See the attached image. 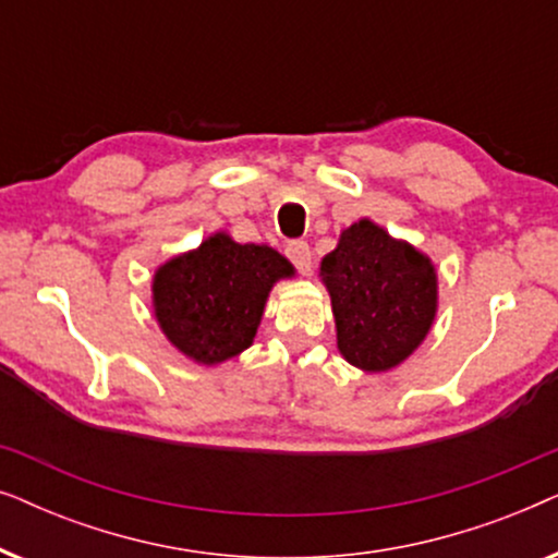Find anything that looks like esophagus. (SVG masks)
<instances>
[{
  "label": "esophagus",
  "mask_w": 558,
  "mask_h": 558,
  "mask_svg": "<svg viewBox=\"0 0 558 558\" xmlns=\"http://www.w3.org/2000/svg\"><path fill=\"white\" fill-rule=\"evenodd\" d=\"M287 256L292 258V264L300 269L302 274H310L312 269V251L304 241H292L287 246Z\"/></svg>",
  "instance_id": "obj_1"
}]
</instances>
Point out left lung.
<instances>
[{
    "label": "left lung",
    "instance_id": "left-lung-1",
    "mask_svg": "<svg viewBox=\"0 0 558 558\" xmlns=\"http://www.w3.org/2000/svg\"><path fill=\"white\" fill-rule=\"evenodd\" d=\"M330 294L338 350L365 373L401 365L429 335L439 307L432 258L361 218L319 262Z\"/></svg>",
    "mask_w": 558,
    "mask_h": 558
}]
</instances>
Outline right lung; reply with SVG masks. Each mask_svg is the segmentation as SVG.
Segmentation results:
<instances>
[{
    "label": "right lung",
    "mask_w": 558,
    "mask_h": 558,
    "mask_svg": "<svg viewBox=\"0 0 558 558\" xmlns=\"http://www.w3.org/2000/svg\"><path fill=\"white\" fill-rule=\"evenodd\" d=\"M289 277L294 266L279 251L218 231L159 266L151 307L172 348L197 365H218L254 342L269 292Z\"/></svg>",
    "instance_id": "right-lung-1"
}]
</instances>
